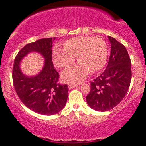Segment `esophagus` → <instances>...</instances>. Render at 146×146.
<instances>
[{
	"instance_id": "1",
	"label": "esophagus",
	"mask_w": 146,
	"mask_h": 146,
	"mask_svg": "<svg viewBox=\"0 0 146 146\" xmlns=\"http://www.w3.org/2000/svg\"><path fill=\"white\" fill-rule=\"evenodd\" d=\"M78 86L77 83H69L68 84V88L69 89H72V88H74Z\"/></svg>"
}]
</instances>
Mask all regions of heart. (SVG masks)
<instances>
[{
  "label": "heart",
  "mask_w": 146,
  "mask_h": 146,
  "mask_svg": "<svg viewBox=\"0 0 146 146\" xmlns=\"http://www.w3.org/2000/svg\"><path fill=\"white\" fill-rule=\"evenodd\" d=\"M77 56L79 64L63 72L62 78L66 82H78L85 78L90 70H100L107 60L108 48L104 39L98 36H81L68 39L64 48L56 46L53 60L59 68L71 66Z\"/></svg>",
  "instance_id": "1"
}]
</instances>
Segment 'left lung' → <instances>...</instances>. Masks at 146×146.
I'll return each instance as SVG.
<instances>
[{
	"label": "left lung",
	"instance_id": "obj_1",
	"mask_svg": "<svg viewBox=\"0 0 146 146\" xmlns=\"http://www.w3.org/2000/svg\"><path fill=\"white\" fill-rule=\"evenodd\" d=\"M111 54L107 68L90 82L88 105L98 111L111 110L124 98L131 80V61L126 47L111 36Z\"/></svg>",
	"mask_w": 146,
	"mask_h": 146
}]
</instances>
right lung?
<instances>
[{
  "label": "right lung",
  "mask_w": 146,
  "mask_h": 146,
  "mask_svg": "<svg viewBox=\"0 0 146 146\" xmlns=\"http://www.w3.org/2000/svg\"><path fill=\"white\" fill-rule=\"evenodd\" d=\"M52 38L39 39L25 46L15 58L13 82L22 102L29 110L42 115H53L66 104L68 87L58 82L59 74L52 62ZM37 51L45 58V67L39 75L29 78L22 74L19 62L28 52Z\"/></svg>",
  "instance_id": "obj_1"
}]
</instances>
